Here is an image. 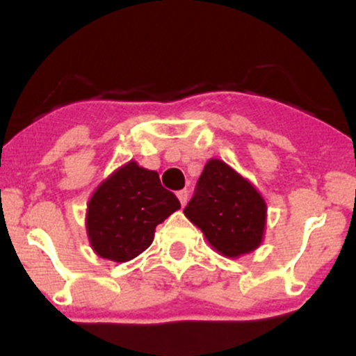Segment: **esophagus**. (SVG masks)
Here are the masks:
<instances>
[{
    "mask_svg": "<svg viewBox=\"0 0 356 356\" xmlns=\"http://www.w3.org/2000/svg\"><path fill=\"white\" fill-rule=\"evenodd\" d=\"M177 197H179V201H181V206L184 207L187 204V199H189V192H187L186 189L179 191L177 192Z\"/></svg>",
    "mask_w": 356,
    "mask_h": 356,
    "instance_id": "34e87169",
    "label": "esophagus"
}]
</instances>
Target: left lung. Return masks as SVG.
<instances>
[{"label":"left lung","mask_w":356,"mask_h":356,"mask_svg":"<svg viewBox=\"0 0 356 356\" xmlns=\"http://www.w3.org/2000/svg\"><path fill=\"white\" fill-rule=\"evenodd\" d=\"M184 214L226 257L248 254L263 243L266 202L248 179L219 159L204 167Z\"/></svg>","instance_id":"left-lung-1"}]
</instances>
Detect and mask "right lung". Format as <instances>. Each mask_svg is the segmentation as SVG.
Returning a JSON list of instances; mask_svg holds the SVG:
<instances>
[{
	"instance_id": "add662e5",
	"label": "right lung",
	"mask_w": 356,
	"mask_h": 356,
	"mask_svg": "<svg viewBox=\"0 0 356 356\" xmlns=\"http://www.w3.org/2000/svg\"><path fill=\"white\" fill-rule=\"evenodd\" d=\"M181 209V202L162 187L155 170L130 161L97 187L87 209L92 249L104 259L125 263L152 244L155 227Z\"/></svg>"
}]
</instances>
